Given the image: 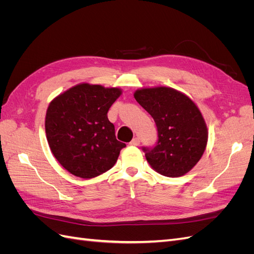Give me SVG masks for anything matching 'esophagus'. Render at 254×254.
I'll use <instances>...</instances> for the list:
<instances>
[{
    "mask_svg": "<svg viewBox=\"0 0 254 254\" xmlns=\"http://www.w3.org/2000/svg\"><path fill=\"white\" fill-rule=\"evenodd\" d=\"M139 144H140L139 137H134V139H132V141L130 142V145H133V146H137Z\"/></svg>",
    "mask_w": 254,
    "mask_h": 254,
    "instance_id": "obj_1",
    "label": "esophagus"
}]
</instances>
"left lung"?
Here are the masks:
<instances>
[{
	"mask_svg": "<svg viewBox=\"0 0 254 254\" xmlns=\"http://www.w3.org/2000/svg\"><path fill=\"white\" fill-rule=\"evenodd\" d=\"M133 95L158 129L155 147H143L147 162L157 173L172 178L189 173L201 159L207 143V128L196 104L168 87L143 88Z\"/></svg>",
	"mask_w": 254,
	"mask_h": 254,
	"instance_id": "left-lung-1",
	"label": "left lung"
}]
</instances>
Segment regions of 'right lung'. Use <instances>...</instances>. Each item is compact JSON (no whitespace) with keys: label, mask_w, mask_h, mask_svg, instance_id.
<instances>
[{"label":"right lung","mask_w":254,"mask_h":254,"mask_svg":"<svg viewBox=\"0 0 254 254\" xmlns=\"http://www.w3.org/2000/svg\"><path fill=\"white\" fill-rule=\"evenodd\" d=\"M122 94L119 88L79 83L50 103L45 133L54 157L76 177L91 179L109 171L125 143L117 140L107 113Z\"/></svg>","instance_id":"right-lung-1"}]
</instances>
